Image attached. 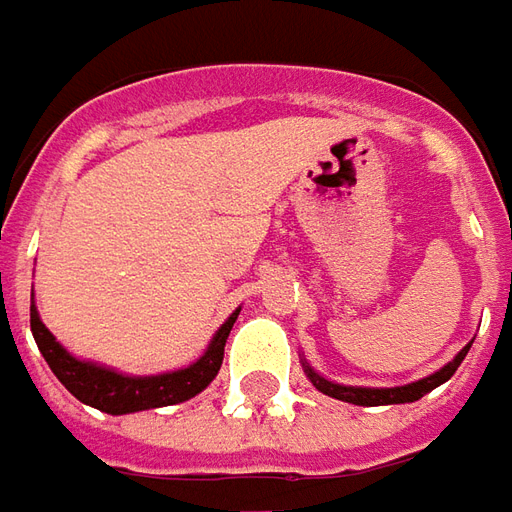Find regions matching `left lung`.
Wrapping results in <instances>:
<instances>
[{
    "instance_id": "1",
    "label": "left lung",
    "mask_w": 512,
    "mask_h": 512,
    "mask_svg": "<svg viewBox=\"0 0 512 512\" xmlns=\"http://www.w3.org/2000/svg\"><path fill=\"white\" fill-rule=\"evenodd\" d=\"M471 342L460 350L447 366H441L438 372L433 375H427V378L416 380V383H408V386H394V389H364V386H342V383H333V380H325L322 375H317L311 366L303 361V369H306L308 380L314 383V389L322 391V394H328L333 400H342V402H353V405H366V408H372V405H400V402H416L422 400L424 394H430V391L441 386V383H447L452 375H455V369L460 366V361L466 358L469 353Z\"/></svg>"
}]
</instances>
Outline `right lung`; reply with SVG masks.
Wrapping results in <instances>:
<instances>
[{
	"instance_id": "right-lung-1",
	"label": "right lung",
	"mask_w": 512,
	"mask_h": 512,
	"mask_svg": "<svg viewBox=\"0 0 512 512\" xmlns=\"http://www.w3.org/2000/svg\"><path fill=\"white\" fill-rule=\"evenodd\" d=\"M237 314L239 308L220 325V331L212 336L206 353L195 364L176 369V372H165V375H146V378L121 375L110 366L74 358L63 344L54 339L52 331L43 325L41 317H38V308H35V300L30 306V328L49 369L57 375V380L63 383L65 389L74 394L76 400L85 402L90 408L112 413V416H121V413L176 405V402H184L195 397V394H201L220 372L226 339L231 328H234V322H237Z\"/></svg>"
}]
</instances>
